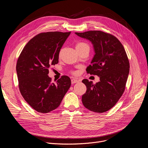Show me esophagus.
I'll return each mask as SVG.
<instances>
[{
  "instance_id": "esophagus-1",
  "label": "esophagus",
  "mask_w": 148,
  "mask_h": 148,
  "mask_svg": "<svg viewBox=\"0 0 148 148\" xmlns=\"http://www.w3.org/2000/svg\"><path fill=\"white\" fill-rule=\"evenodd\" d=\"M78 82H79V80H77V79H72L71 80V83L72 84H74V83H78Z\"/></svg>"
}]
</instances>
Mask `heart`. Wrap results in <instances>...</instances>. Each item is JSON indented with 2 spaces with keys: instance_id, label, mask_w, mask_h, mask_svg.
<instances>
[{
  "instance_id": "1",
  "label": "heart",
  "mask_w": 148,
  "mask_h": 148,
  "mask_svg": "<svg viewBox=\"0 0 148 148\" xmlns=\"http://www.w3.org/2000/svg\"><path fill=\"white\" fill-rule=\"evenodd\" d=\"M76 50H82L83 49H86V48H88L89 49V46L88 44H86V42H79L76 44ZM61 54V51L60 53V54Z\"/></svg>"
}]
</instances>
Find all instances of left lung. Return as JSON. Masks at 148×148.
Here are the masks:
<instances>
[{"instance_id": "left-lung-1", "label": "left lung", "mask_w": 148, "mask_h": 148, "mask_svg": "<svg viewBox=\"0 0 148 148\" xmlns=\"http://www.w3.org/2000/svg\"><path fill=\"white\" fill-rule=\"evenodd\" d=\"M75 34L92 42L95 54L86 71L98 75L100 80L94 84L83 80L87 88L82 96L83 104L90 111L104 113L116 104L125 90L130 71L127 53L118 38L111 34L99 30Z\"/></svg>"}]
</instances>
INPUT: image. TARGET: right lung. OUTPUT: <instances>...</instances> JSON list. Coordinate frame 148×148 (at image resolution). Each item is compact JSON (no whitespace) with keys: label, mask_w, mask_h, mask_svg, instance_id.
<instances>
[{"label":"right lung","mask_w":148,"mask_h":148,"mask_svg":"<svg viewBox=\"0 0 148 148\" xmlns=\"http://www.w3.org/2000/svg\"><path fill=\"white\" fill-rule=\"evenodd\" d=\"M71 32H48L34 36L18 59L16 71L20 93L26 101L40 113L58 108L71 86V79L63 75L55 83L49 69L59 62V54Z\"/></svg>","instance_id":"1"}]
</instances>
